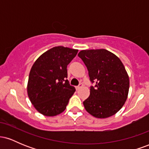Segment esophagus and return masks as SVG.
I'll return each mask as SVG.
<instances>
[{
    "label": "esophagus",
    "mask_w": 149,
    "mask_h": 149,
    "mask_svg": "<svg viewBox=\"0 0 149 149\" xmlns=\"http://www.w3.org/2000/svg\"><path fill=\"white\" fill-rule=\"evenodd\" d=\"M82 86H83V85H82V84H80L79 85H78V86H76V89L77 90H80V89L82 88Z\"/></svg>",
    "instance_id": "esophagus-1"
}]
</instances>
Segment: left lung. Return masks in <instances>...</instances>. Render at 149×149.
<instances>
[{
    "label": "left lung",
    "mask_w": 149,
    "mask_h": 149,
    "mask_svg": "<svg viewBox=\"0 0 149 149\" xmlns=\"http://www.w3.org/2000/svg\"><path fill=\"white\" fill-rule=\"evenodd\" d=\"M78 56L83 60L95 88L83 102L85 110L97 118L116 114L127 100L129 76L123 64L113 53L105 49L81 50Z\"/></svg>",
    "instance_id": "left-lung-1"
}]
</instances>
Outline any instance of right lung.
Instances as JSON below:
<instances>
[{
  "label": "right lung",
  "instance_id": "right-lung-1",
  "mask_svg": "<svg viewBox=\"0 0 149 149\" xmlns=\"http://www.w3.org/2000/svg\"><path fill=\"white\" fill-rule=\"evenodd\" d=\"M78 49L57 46L40 56L31 69L27 84L29 98L45 116H54L66 109L76 89L69 84L67 66Z\"/></svg>",
  "mask_w": 149,
  "mask_h": 149
}]
</instances>
